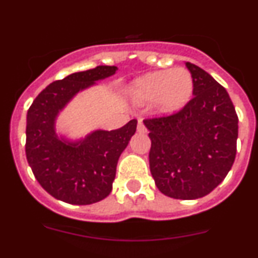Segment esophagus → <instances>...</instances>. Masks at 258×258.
I'll list each match as a JSON object with an SVG mask.
<instances>
[{"mask_svg": "<svg viewBox=\"0 0 258 258\" xmlns=\"http://www.w3.org/2000/svg\"><path fill=\"white\" fill-rule=\"evenodd\" d=\"M137 131H139L140 134H146V132H147V128H146V126L144 124V122H142V119H140V121H139Z\"/></svg>", "mask_w": 258, "mask_h": 258, "instance_id": "1", "label": "esophagus"}]
</instances>
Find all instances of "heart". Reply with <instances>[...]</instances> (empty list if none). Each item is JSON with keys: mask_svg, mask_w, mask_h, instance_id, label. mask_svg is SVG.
Listing matches in <instances>:
<instances>
[{"mask_svg": "<svg viewBox=\"0 0 258 258\" xmlns=\"http://www.w3.org/2000/svg\"><path fill=\"white\" fill-rule=\"evenodd\" d=\"M195 82L191 72L184 67L148 72L134 80L126 88L132 103L139 106L155 103L158 112L175 114L192 100Z\"/></svg>", "mask_w": 258, "mask_h": 258, "instance_id": "b5f03b06", "label": "heart"}]
</instances>
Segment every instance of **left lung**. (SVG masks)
<instances>
[{
    "mask_svg": "<svg viewBox=\"0 0 258 258\" xmlns=\"http://www.w3.org/2000/svg\"><path fill=\"white\" fill-rule=\"evenodd\" d=\"M195 97L179 112L145 119L150 131V170L157 188L177 200L209 195L236 157L238 117L227 91L210 74L186 62Z\"/></svg>",
    "mask_w": 258,
    "mask_h": 258,
    "instance_id": "1",
    "label": "left lung"
}]
</instances>
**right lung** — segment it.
I'll return each mask as SVG.
<instances>
[{
    "instance_id": "add662e5",
    "label": "right lung",
    "mask_w": 258,
    "mask_h": 258,
    "mask_svg": "<svg viewBox=\"0 0 258 258\" xmlns=\"http://www.w3.org/2000/svg\"><path fill=\"white\" fill-rule=\"evenodd\" d=\"M116 71V66H97L54 81L28 110V165L43 189L59 201L91 205L112 191L117 162L136 132L137 119L112 131L95 130L76 140L57 132L56 122L77 93L113 76Z\"/></svg>"
}]
</instances>
